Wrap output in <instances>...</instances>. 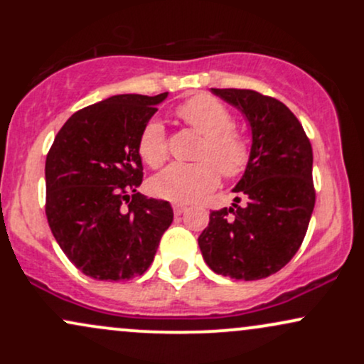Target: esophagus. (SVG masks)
I'll use <instances>...</instances> for the list:
<instances>
[{
  "instance_id": "34e87169",
  "label": "esophagus",
  "mask_w": 364,
  "mask_h": 364,
  "mask_svg": "<svg viewBox=\"0 0 364 364\" xmlns=\"http://www.w3.org/2000/svg\"><path fill=\"white\" fill-rule=\"evenodd\" d=\"M173 210H174V215H181V214H185V212H186V207L181 205V203H174Z\"/></svg>"
}]
</instances>
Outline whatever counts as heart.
I'll list each match as a JSON object with an SVG mask.
<instances>
[{
  "label": "heart",
  "instance_id": "obj_1",
  "mask_svg": "<svg viewBox=\"0 0 364 364\" xmlns=\"http://www.w3.org/2000/svg\"><path fill=\"white\" fill-rule=\"evenodd\" d=\"M178 116L190 128L203 135L196 159L198 162H174L156 174L150 188L157 196L173 202H193L212 191L219 183V169L225 178H236L250 162V145L232 128L231 112L210 95H196L178 107ZM139 154L150 168H159L168 159V135L164 124L150 119L139 139Z\"/></svg>",
  "mask_w": 364,
  "mask_h": 364
}]
</instances>
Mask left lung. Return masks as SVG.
<instances>
[{"label": "left lung", "mask_w": 364, "mask_h": 364, "mask_svg": "<svg viewBox=\"0 0 364 364\" xmlns=\"http://www.w3.org/2000/svg\"><path fill=\"white\" fill-rule=\"evenodd\" d=\"M243 112L252 128V150L235 203L210 212L198 237L203 260L215 274L236 281L269 277L301 246L313 207V150L289 107L246 89H212ZM245 199L240 208L237 203Z\"/></svg>", "instance_id": "left-lung-1"}]
</instances>
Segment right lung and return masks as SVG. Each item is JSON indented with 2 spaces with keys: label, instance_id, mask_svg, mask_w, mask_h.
I'll use <instances>...</instances> for the list:
<instances>
[{
  "label": "right lung",
  "instance_id": "obj_1",
  "mask_svg": "<svg viewBox=\"0 0 364 364\" xmlns=\"http://www.w3.org/2000/svg\"><path fill=\"white\" fill-rule=\"evenodd\" d=\"M168 92L123 94L83 107L58 132L46 157V215L68 260L97 281H128L149 269L173 223L166 200L136 188L140 133Z\"/></svg>",
  "mask_w": 364,
  "mask_h": 364
}]
</instances>
